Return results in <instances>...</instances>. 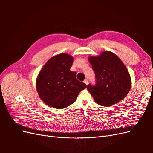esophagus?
I'll list each match as a JSON object with an SVG mask.
<instances>
[{"label": "esophagus", "mask_w": 153, "mask_h": 153, "mask_svg": "<svg viewBox=\"0 0 153 153\" xmlns=\"http://www.w3.org/2000/svg\"><path fill=\"white\" fill-rule=\"evenodd\" d=\"M84 82L85 83V84L87 85L88 84H89V80H88L87 79H85V80H84Z\"/></svg>", "instance_id": "obj_1"}]
</instances>
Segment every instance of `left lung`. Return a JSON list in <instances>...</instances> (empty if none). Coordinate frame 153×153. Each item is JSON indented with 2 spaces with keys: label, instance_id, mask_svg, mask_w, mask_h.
Wrapping results in <instances>:
<instances>
[{
  "label": "left lung",
  "instance_id": "8db88e82",
  "mask_svg": "<svg viewBox=\"0 0 153 153\" xmlns=\"http://www.w3.org/2000/svg\"><path fill=\"white\" fill-rule=\"evenodd\" d=\"M89 60L95 73L96 84H89L87 89L96 102L109 106L124 98L130 90L131 81L121 59L112 52L105 51Z\"/></svg>",
  "mask_w": 153,
  "mask_h": 153
}]
</instances>
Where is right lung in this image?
Segmentation results:
<instances>
[{"label":"right lung","mask_w":153,"mask_h":153,"mask_svg":"<svg viewBox=\"0 0 153 153\" xmlns=\"http://www.w3.org/2000/svg\"><path fill=\"white\" fill-rule=\"evenodd\" d=\"M73 61L71 55L61 53L50 59L40 71L36 89L40 98L48 106L66 108L86 88L85 84L76 79V73L70 71Z\"/></svg>","instance_id":"add662e5"}]
</instances>
